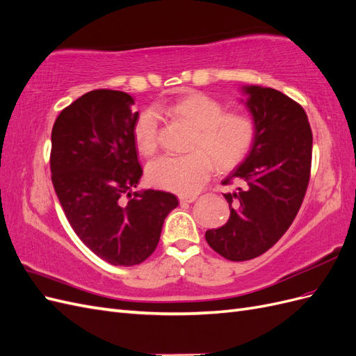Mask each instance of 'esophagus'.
<instances>
[{
	"label": "esophagus",
	"mask_w": 356,
	"mask_h": 356,
	"mask_svg": "<svg viewBox=\"0 0 356 356\" xmlns=\"http://www.w3.org/2000/svg\"><path fill=\"white\" fill-rule=\"evenodd\" d=\"M196 199H197L196 195H181L179 196L181 203H191V202H195Z\"/></svg>",
	"instance_id": "1"
}]
</instances>
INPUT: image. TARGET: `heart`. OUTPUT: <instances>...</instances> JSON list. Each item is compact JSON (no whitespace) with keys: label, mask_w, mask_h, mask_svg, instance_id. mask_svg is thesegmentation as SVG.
Returning <instances> with one entry per match:
<instances>
[{"label":"heart","mask_w":356,"mask_h":356,"mask_svg":"<svg viewBox=\"0 0 356 356\" xmlns=\"http://www.w3.org/2000/svg\"><path fill=\"white\" fill-rule=\"evenodd\" d=\"M170 115L195 127L191 153L161 156L147 166L152 186L179 195L199 191L213 170V161L221 169H230L245 159L255 138L252 118L241 111H222L220 102L209 96L190 92L165 108ZM160 117L156 110H144L136 118L134 138L139 152L153 154L159 145Z\"/></svg>","instance_id":"1"}]
</instances>
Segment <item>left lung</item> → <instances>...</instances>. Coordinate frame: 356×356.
Instances as JSON below:
<instances>
[{
    "label": "left lung",
    "instance_id": "8db88e82",
    "mask_svg": "<svg viewBox=\"0 0 356 356\" xmlns=\"http://www.w3.org/2000/svg\"><path fill=\"white\" fill-rule=\"evenodd\" d=\"M255 124L250 153L224 181L243 182L225 193L230 218L204 233L215 252L232 261L264 254L293 224L305 199L312 165V131L303 106L282 92L243 86Z\"/></svg>",
    "mask_w": 356,
    "mask_h": 356
}]
</instances>
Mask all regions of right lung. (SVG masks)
I'll list each match as a JSON object with an SVG mask.
<instances>
[{"mask_svg":"<svg viewBox=\"0 0 356 356\" xmlns=\"http://www.w3.org/2000/svg\"><path fill=\"white\" fill-rule=\"evenodd\" d=\"M135 99L118 90L83 95L51 129V182L72 230L113 266H135L152 255L175 195L135 191L143 175L134 126Z\"/></svg>","mask_w":356,"mask_h":356,"instance_id":"add662e5","label":"right lung"}]
</instances>
